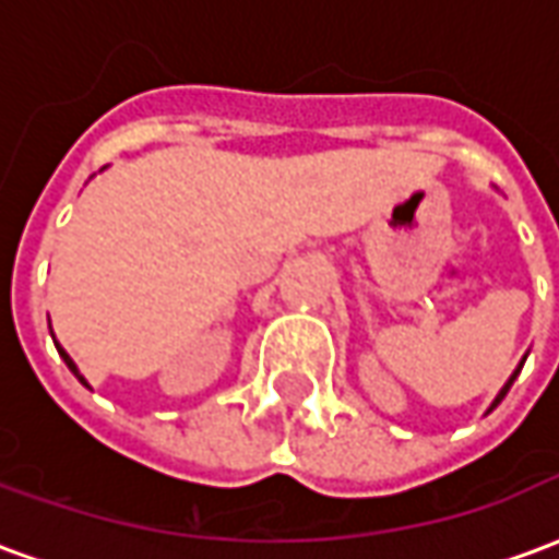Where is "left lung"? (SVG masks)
<instances>
[{"label":"left lung","mask_w":559,"mask_h":559,"mask_svg":"<svg viewBox=\"0 0 559 559\" xmlns=\"http://www.w3.org/2000/svg\"><path fill=\"white\" fill-rule=\"evenodd\" d=\"M524 359H527V356H524ZM521 368H524V362L518 365V368H515V374H512V377H509V380H506V386H503V389H500V395H497V399H493V401H491V407H488V413H491V411H493V407H497V404H500V401H503V399H506V392H509V389H512V383H515V377H518V371H521Z\"/></svg>","instance_id":"left-lung-1"}]
</instances>
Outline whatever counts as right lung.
<instances>
[{
	"mask_svg": "<svg viewBox=\"0 0 559 559\" xmlns=\"http://www.w3.org/2000/svg\"><path fill=\"white\" fill-rule=\"evenodd\" d=\"M56 350H59V356H62V359H66V365H68V368H71V374L78 377V380H80V383H83V386H90V383H86V377H83V374H80V371H78V365H74V359H71V356H68V353L62 350V347H59V344H56Z\"/></svg>",
	"mask_w": 559,
	"mask_h": 559,
	"instance_id": "add662e5",
	"label": "right lung"
}]
</instances>
